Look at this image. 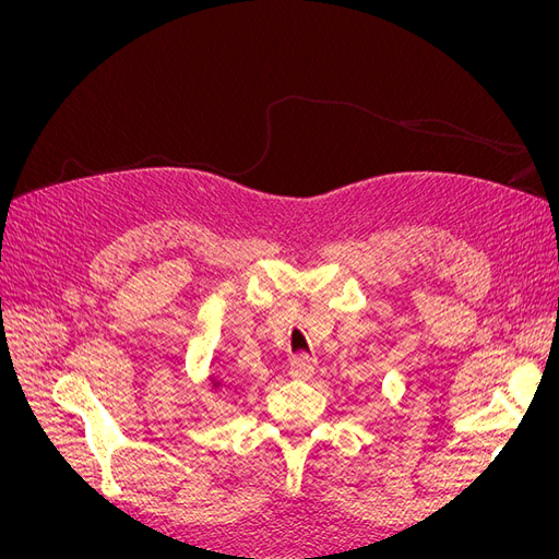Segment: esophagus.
Returning <instances> with one entry per match:
<instances>
[{"label":"esophagus","mask_w":559,"mask_h":559,"mask_svg":"<svg viewBox=\"0 0 559 559\" xmlns=\"http://www.w3.org/2000/svg\"><path fill=\"white\" fill-rule=\"evenodd\" d=\"M317 361L310 357V354H296L292 359V378L296 380H310L314 376Z\"/></svg>","instance_id":"obj_1"}]
</instances>
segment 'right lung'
Returning <instances> with one entry per match:
<instances>
[{
	"label": "right lung",
	"instance_id": "1",
	"mask_svg": "<svg viewBox=\"0 0 559 559\" xmlns=\"http://www.w3.org/2000/svg\"><path fill=\"white\" fill-rule=\"evenodd\" d=\"M226 380L222 378V376H216V373H210V378H207V386H210V392L212 394H222L224 389H226Z\"/></svg>",
	"mask_w": 559,
	"mask_h": 559
}]
</instances>
